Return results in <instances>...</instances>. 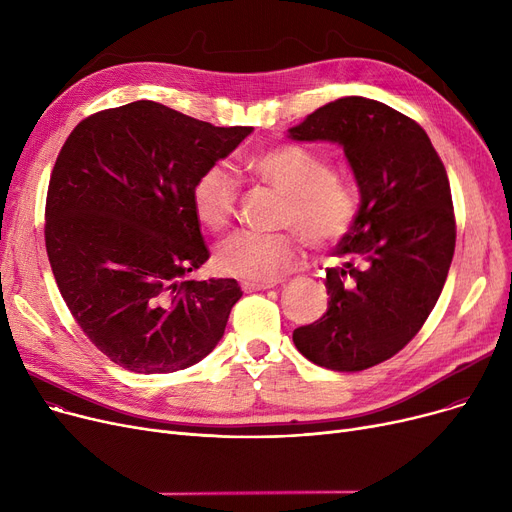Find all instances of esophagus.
Masks as SVG:
<instances>
[{
  "label": "esophagus",
  "instance_id": "esophagus-1",
  "mask_svg": "<svg viewBox=\"0 0 512 512\" xmlns=\"http://www.w3.org/2000/svg\"><path fill=\"white\" fill-rule=\"evenodd\" d=\"M240 288L245 292H259V290H267V288H274L272 282H242Z\"/></svg>",
  "mask_w": 512,
  "mask_h": 512
}]
</instances>
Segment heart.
Returning <instances> with one entry per match:
<instances>
[{"mask_svg": "<svg viewBox=\"0 0 512 512\" xmlns=\"http://www.w3.org/2000/svg\"><path fill=\"white\" fill-rule=\"evenodd\" d=\"M245 166L255 178L286 195L278 226L301 233L313 251H330L355 230L359 220L355 186L334 172L321 153L282 143L249 155ZM191 199L197 220L205 228L224 230L236 213L240 182L226 164H213L197 176ZM296 235L238 230L220 242L215 265L234 278L274 282L301 261L303 247Z\"/></svg>", "mask_w": 512, "mask_h": 512, "instance_id": "b5f03b06", "label": "heart"}]
</instances>
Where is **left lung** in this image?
<instances>
[{"mask_svg":"<svg viewBox=\"0 0 512 512\" xmlns=\"http://www.w3.org/2000/svg\"><path fill=\"white\" fill-rule=\"evenodd\" d=\"M294 141H336L361 188L355 230L328 267V311L292 332L319 367L363 371L402 351L444 288L456 242L450 182L427 132L390 105L342 97L319 107Z\"/></svg>","mask_w":512,"mask_h":512,"instance_id":"left-lung-1","label":"left lung"}]
</instances>
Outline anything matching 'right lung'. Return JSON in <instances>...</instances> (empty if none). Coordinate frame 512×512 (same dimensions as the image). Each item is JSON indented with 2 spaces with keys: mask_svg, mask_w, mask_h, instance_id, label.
Listing matches in <instances>:
<instances>
[{
  "mask_svg": "<svg viewBox=\"0 0 512 512\" xmlns=\"http://www.w3.org/2000/svg\"><path fill=\"white\" fill-rule=\"evenodd\" d=\"M251 130L134 101L70 132L49 176L45 249L74 321L112 363L168 373L224 336L242 292L188 278L209 259L191 191Z\"/></svg>",
  "mask_w": 512,
  "mask_h": 512,
  "instance_id": "add662e5",
  "label": "right lung"
}]
</instances>
